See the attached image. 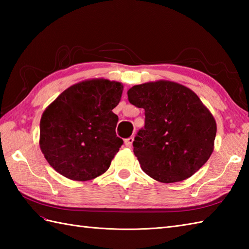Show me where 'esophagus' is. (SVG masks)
Wrapping results in <instances>:
<instances>
[{
	"label": "esophagus",
	"mask_w": 249,
	"mask_h": 249,
	"mask_svg": "<svg viewBox=\"0 0 249 249\" xmlns=\"http://www.w3.org/2000/svg\"><path fill=\"white\" fill-rule=\"evenodd\" d=\"M133 142H134V137H129V138L124 140V143L127 147H130L131 145H133Z\"/></svg>",
	"instance_id": "esophagus-1"
}]
</instances>
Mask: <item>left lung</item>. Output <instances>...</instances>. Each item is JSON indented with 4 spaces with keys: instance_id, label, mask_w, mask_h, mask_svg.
Returning <instances> with one entry per match:
<instances>
[{
    "instance_id": "obj_1",
    "label": "left lung",
    "mask_w": 249,
    "mask_h": 249,
    "mask_svg": "<svg viewBox=\"0 0 249 249\" xmlns=\"http://www.w3.org/2000/svg\"><path fill=\"white\" fill-rule=\"evenodd\" d=\"M127 95L130 104L144 109V127L133 145L147 176L161 183L181 182L208 161L216 122L192 89L160 80L134 86Z\"/></svg>"
}]
</instances>
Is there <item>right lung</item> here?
Instances as JSON below:
<instances>
[{
    "label": "right lung",
    "mask_w": 249,
    "mask_h": 249,
    "mask_svg": "<svg viewBox=\"0 0 249 249\" xmlns=\"http://www.w3.org/2000/svg\"><path fill=\"white\" fill-rule=\"evenodd\" d=\"M123 86L93 79L65 89L40 119V150L49 165L67 178L88 181L108 170L123 140L116 137Z\"/></svg>",
    "instance_id": "right-lung-1"
}]
</instances>
